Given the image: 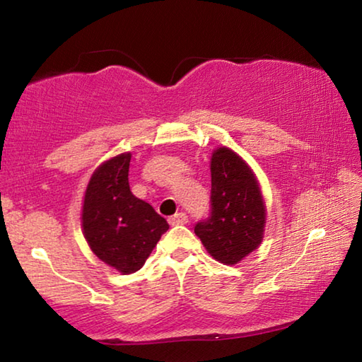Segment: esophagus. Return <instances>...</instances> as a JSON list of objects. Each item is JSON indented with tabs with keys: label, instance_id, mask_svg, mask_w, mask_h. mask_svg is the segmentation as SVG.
Instances as JSON below:
<instances>
[{
	"label": "esophagus",
	"instance_id": "esophagus-1",
	"mask_svg": "<svg viewBox=\"0 0 362 362\" xmlns=\"http://www.w3.org/2000/svg\"><path fill=\"white\" fill-rule=\"evenodd\" d=\"M187 222H188V217H187V214H183V212H177L173 217H169V223L173 226L185 225Z\"/></svg>",
	"mask_w": 362,
	"mask_h": 362
}]
</instances>
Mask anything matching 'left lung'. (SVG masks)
<instances>
[{
    "mask_svg": "<svg viewBox=\"0 0 362 362\" xmlns=\"http://www.w3.org/2000/svg\"><path fill=\"white\" fill-rule=\"evenodd\" d=\"M211 217L194 226L212 259L236 265L260 246L267 206L260 183L249 164L228 146L211 156Z\"/></svg>",
    "mask_w": 362,
    "mask_h": 362,
    "instance_id": "left-lung-1",
    "label": "left lung"
}]
</instances>
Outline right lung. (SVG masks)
Here are the masks:
<instances>
[{"mask_svg":"<svg viewBox=\"0 0 362 362\" xmlns=\"http://www.w3.org/2000/svg\"><path fill=\"white\" fill-rule=\"evenodd\" d=\"M131 153L103 161L84 192L81 226L89 247L108 267L122 274L144 267L169 225L129 188Z\"/></svg>","mask_w":362,"mask_h":362,"instance_id":"1","label":"right lung"}]
</instances>
